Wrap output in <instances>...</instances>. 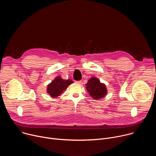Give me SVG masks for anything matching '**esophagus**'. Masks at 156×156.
I'll return each mask as SVG.
<instances>
[{"label":"esophagus","mask_w":156,"mask_h":156,"mask_svg":"<svg viewBox=\"0 0 156 156\" xmlns=\"http://www.w3.org/2000/svg\"><path fill=\"white\" fill-rule=\"evenodd\" d=\"M75 83L77 84H81V83H82V81H76Z\"/></svg>","instance_id":"obj_1"}]
</instances>
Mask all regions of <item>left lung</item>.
Instances as JSON below:
<instances>
[{"label": "left lung", "instance_id": "obj_1", "mask_svg": "<svg viewBox=\"0 0 156 156\" xmlns=\"http://www.w3.org/2000/svg\"><path fill=\"white\" fill-rule=\"evenodd\" d=\"M86 89L90 93V96L95 99H99L104 98L107 94V88L104 84H102L100 81L93 77L91 78L86 83Z\"/></svg>", "mask_w": 156, "mask_h": 156}]
</instances>
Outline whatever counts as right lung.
<instances>
[{"label":"right lung","mask_w":156,"mask_h":156,"mask_svg":"<svg viewBox=\"0 0 156 156\" xmlns=\"http://www.w3.org/2000/svg\"><path fill=\"white\" fill-rule=\"evenodd\" d=\"M72 83L73 81L70 80H63L61 77L58 76L48 85V93L52 98H56L60 96Z\"/></svg>","instance_id":"right-lung-1"}]
</instances>
